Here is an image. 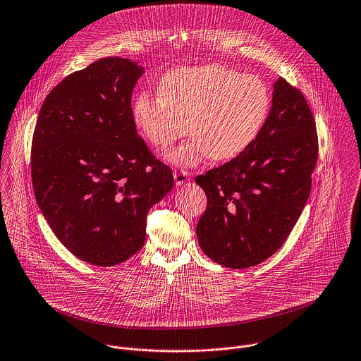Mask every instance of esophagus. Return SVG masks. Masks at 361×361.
Segmentation results:
<instances>
[{
	"mask_svg": "<svg viewBox=\"0 0 361 361\" xmlns=\"http://www.w3.org/2000/svg\"><path fill=\"white\" fill-rule=\"evenodd\" d=\"M190 178V173L185 170H174V180L177 185H181L184 183H187Z\"/></svg>",
	"mask_w": 361,
	"mask_h": 361,
	"instance_id": "34e87169",
	"label": "esophagus"
}]
</instances>
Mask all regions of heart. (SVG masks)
<instances>
[{
    "mask_svg": "<svg viewBox=\"0 0 361 361\" xmlns=\"http://www.w3.org/2000/svg\"><path fill=\"white\" fill-rule=\"evenodd\" d=\"M270 104L267 85L253 74L221 64L181 67L161 78L160 94L136 95L132 119L159 150L184 136L188 123L192 137L167 157L178 166H195L208 156L229 160L243 153L262 132Z\"/></svg>",
    "mask_w": 361,
    "mask_h": 361,
    "instance_id": "obj_1",
    "label": "heart"
}]
</instances>
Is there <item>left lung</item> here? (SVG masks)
<instances>
[{"label":"left lung","mask_w":361,"mask_h":361,"mask_svg":"<svg viewBox=\"0 0 361 361\" xmlns=\"http://www.w3.org/2000/svg\"><path fill=\"white\" fill-rule=\"evenodd\" d=\"M318 153L304 94L279 78L257 139L231 161L195 177L208 200L197 225L204 253L229 269L253 267L273 256L308 201Z\"/></svg>","instance_id":"obj_1"}]
</instances>
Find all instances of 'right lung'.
I'll return each instance as SVG.
<instances>
[{"mask_svg":"<svg viewBox=\"0 0 361 361\" xmlns=\"http://www.w3.org/2000/svg\"><path fill=\"white\" fill-rule=\"evenodd\" d=\"M143 67L104 57L44 98L32 137L37 205L80 260L116 266L140 250L146 216L174 185L170 167L137 135L130 98Z\"/></svg>","mask_w":361,"mask_h":361,"instance_id":"1","label":"right lung"}]
</instances>
